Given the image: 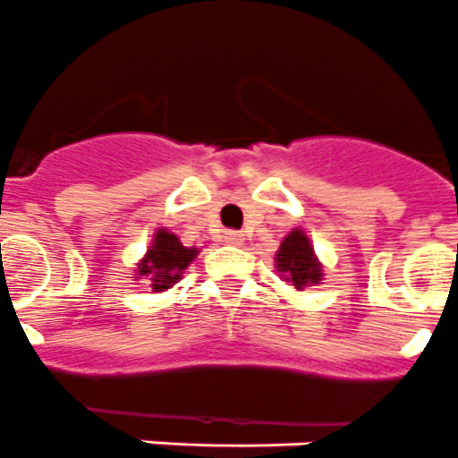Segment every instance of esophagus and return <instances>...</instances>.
I'll return each mask as SVG.
<instances>
[{
    "label": "esophagus",
    "instance_id": "1",
    "mask_svg": "<svg viewBox=\"0 0 458 458\" xmlns=\"http://www.w3.org/2000/svg\"><path fill=\"white\" fill-rule=\"evenodd\" d=\"M223 242H225V244H233V247H240L242 242H244V235L237 233V230H225V233H223Z\"/></svg>",
    "mask_w": 458,
    "mask_h": 458
}]
</instances>
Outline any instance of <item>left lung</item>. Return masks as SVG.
<instances>
[{
    "instance_id": "left-lung-1",
    "label": "left lung",
    "mask_w": 458,
    "mask_h": 458,
    "mask_svg": "<svg viewBox=\"0 0 458 458\" xmlns=\"http://www.w3.org/2000/svg\"><path fill=\"white\" fill-rule=\"evenodd\" d=\"M276 267L279 272H284V276H288V282L295 288L318 284L321 279V267H318L310 240L302 230H293L282 242V247L276 251Z\"/></svg>"
}]
</instances>
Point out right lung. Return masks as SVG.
<instances>
[{
	"label": "right lung",
	"instance_id": "obj_1",
	"mask_svg": "<svg viewBox=\"0 0 458 458\" xmlns=\"http://www.w3.org/2000/svg\"><path fill=\"white\" fill-rule=\"evenodd\" d=\"M195 256H198V249L183 247L176 235L167 230H157L153 247L140 263V275H151L153 291H165L182 279L183 270Z\"/></svg>",
	"mask_w": 458,
	"mask_h": 458
}]
</instances>
